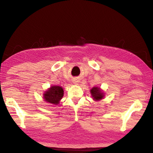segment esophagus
<instances>
[{
	"label": "esophagus",
	"mask_w": 153,
	"mask_h": 153,
	"mask_svg": "<svg viewBox=\"0 0 153 153\" xmlns=\"http://www.w3.org/2000/svg\"><path fill=\"white\" fill-rule=\"evenodd\" d=\"M73 82H74V84H77V82H78L77 81V79H74V81H73Z\"/></svg>",
	"instance_id": "esophagus-1"
}]
</instances>
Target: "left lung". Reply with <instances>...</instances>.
<instances>
[{
    "label": "left lung",
    "mask_w": 153,
    "mask_h": 153,
    "mask_svg": "<svg viewBox=\"0 0 153 153\" xmlns=\"http://www.w3.org/2000/svg\"><path fill=\"white\" fill-rule=\"evenodd\" d=\"M90 92L92 99L94 101H99V100L103 99L105 96V92L102 91V90L97 86L93 87Z\"/></svg>",
    "instance_id": "obj_1"
}]
</instances>
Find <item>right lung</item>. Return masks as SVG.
I'll use <instances>...</instances> for the list:
<instances>
[{
  "label": "right lung",
  "instance_id": "obj_1",
  "mask_svg": "<svg viewBox=\"0 0 153 153\" xmlns=\"http://www.w3.org/2000/svg\"><path fill=\"white\" fill-rule=\"evenodd\" d=\"M64 94L63 88L59 86H52L43 94L44 100L47 103L57 105Z\"/></svg>",
  "mask_w": 153,
  "mask_h": 153
}]
</instances>
